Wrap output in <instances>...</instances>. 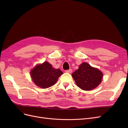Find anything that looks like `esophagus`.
<instances>
[{
  "mask_svg": "<svg viewBox=\"0 0 128 128\" xmlns=\"http://www.w3.org/2000/svg\"><path fill=\"white\" fill-rule=\"evenodd\" d=\"M72 69H69V70H66V72H69V73H72Z\"/></svg>",
  "mask_w": 128,
  "mask_h": 128,
  "instance_id": "1",
  "label": "esophagus"
}]
</instances>
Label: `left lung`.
<instances>
[{
    "mask_svg": "<svg viewBox=\"0 0 128 128\" xmlns=\"http://www.w3.org/2000/svg\"><path fill=\"white\" fill-rule=\"evenodd\" d=\"M72 75L77 86L86 91L93 90L98 86L103 76L102 72L86 62L81 64Z\"/></svg>",
    "mask_w": 128,
    "mask_h": 128,
    "instance_id": "8db88e82",
    "label": "left lung"
}]
</instances>
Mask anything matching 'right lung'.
Listing matches in <instances>:
<instances>
[{
  "instance_id": "1",
  "label": "right lung",
  "mask_w": 128,
  "mask_h": 128,
  "mask_svg": "<svg viewBox=\"0 0 128 128\" xmlns=\"http://www.w3.org/2000/svg\"><path fill=\"white\" fill-rule=\"evenodd\" d=\"M63 72L59 69H54L48 62L38 64L31 71L32 78L36 86L42 88L53 86Z\"/></svg>"
}]
</instances>
